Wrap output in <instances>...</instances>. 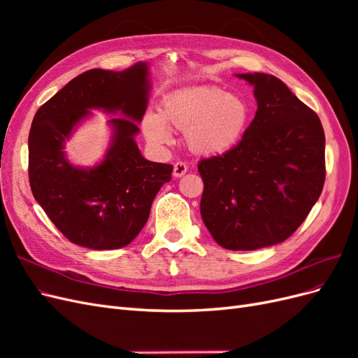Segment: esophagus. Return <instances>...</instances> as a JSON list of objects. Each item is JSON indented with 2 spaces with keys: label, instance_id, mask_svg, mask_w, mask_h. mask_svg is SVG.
I'll return each mask as SVG.
<instances>
[{
  "label": "esophagus",
  "instance_id": "1",
  "mask_svg": "<svg viewBox=\"0 0 358 358\" xmlns=\"http://www.w3.org/2000/svg\"><path fill=\"white\" fill-rule=\"evenodd\" d=\"M187 171H188V167H187L185 162L179 161V162H176L175 166H173V176H175V178H182Z\"/></svg>",
  "mask_w": 358,
  "mask_h": 358
}]
</instances>
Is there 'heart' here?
Wrapping results in <instances>:
<instances>
[{
    "label": "heart",
    "instance_id": "b5f03b06",
    "mask_svg": "<svg viewBox=\"0 0 358 358\" xmlns=\"http://www.w3.org/2000/svg\"><path fill=\"white\" fill-rule=\"evenodd\" d=\"M251 121V106L243 95L215 86H196L167 95L159 115H145L142 128L155 146L171 142L169 125L182 129L188 148L199 155L230 152L243 138Z\"/></svg>",
    "mask_w": 358,
    "mask_h": 358
}]
</instances>
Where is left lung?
<instances>
[{"label": "left lung", "mask_w": 358, "mask_h": 358, "mask_svg": "<svg viewBox=\"0 0 358 358\" xmlns=\"http://www.w3.org/2000/svg\"><path fill=\"white\" fill-rule=\"evenodd\" d=\"M254 88L257 112L241 143L199 162L200 213L215 242L255 251L284 242L306 220L326 179L318 115L272 74H236Z\"/></svg>", "instance_id": "8db88e82"}]
</instances>
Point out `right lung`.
Listing matches in <instances>:
<instances>
[{"label": "right lung", "mask_w": 358, "mask_h": 358, "mask_svg": "<svg viewBox=\"0 0 358 358\" xmlns=\"http://www.w3.org/2000/svg\"><path fill=\"white\" fill-rule=\"evenodd\" d=\"M150 92L149 64L124 71L94 69L70 80L37 110L28 137L32 196L57 229L76 245L119 249L145 227L173 167L148 161L136 143ZM92 110L113 117L111 142L94 166H74L65 143Z\"/></svg>", "instance_id": "1"}]
</instances>
